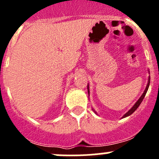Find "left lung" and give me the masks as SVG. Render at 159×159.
Returning <instances> with one entry per match:
<instances>
[{
	"label": "left lung",
	"instance_id": "8db88e82",
	"mask_svg": "<svg viewBox=\"0 0 159 159\" xmlns=\"http://www.w3.org/2000/svg\"><path fill=\"white\" fill-rule=\"evenodd\" d=\"M148 74H150V73H149V70H148ZM149 84H150V77H148V84H147V85H146V88H145V91H144L143 94H142V96H141V97L139 98V100H138L137 102H135V104H134V105H133V107H132V108H131V109H130V110L129 111H128V112H126V113L124 115H123L122 118H126V117H128V116H129V115H131V114L133 113V112H134V111H135V110L137 109L138 108H139V105H140V104L142 103V101H143V99H144V98H145V94H146L147 91H148V87H149ZM88 91H89V92H90V91H89V84H88ZM92 110L94 111V113H95V114H97V112H96L95 111H94V109H93V108H92Z\"/></svg>",
	"mask_w": 159,
	"mask_h": 159
}]
</instances>
